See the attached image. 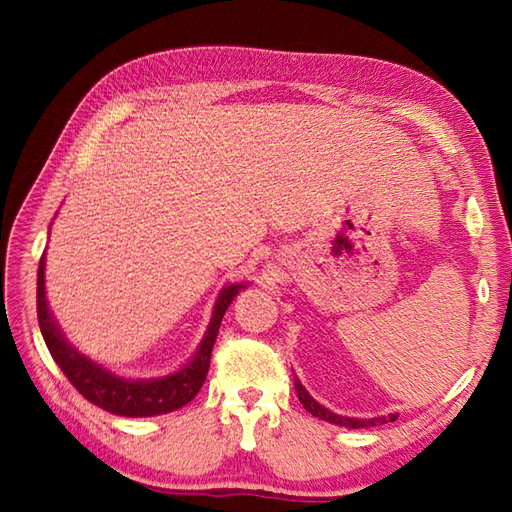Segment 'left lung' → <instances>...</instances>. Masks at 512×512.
Here are the masks:
<instances>
[{"instance_id":"1","label":"left lung","mask_w":512,"mask_h":512,"mask_svg":"<svg viewBox=\"0 0 512 512\" xmlns=\"http://www.w3.org/2000/svg\"><path fill=\"white\" fill-rule=\"evenodd\" d=\"M295 389H297V396L301 400V405L306 407V411H310L314 418H321L325 422H332V424H339V427H347V429H361V427H376V424H385V422H394L396 416L391 413L387 418H374V420H356V418H345V416H336V413L328 411L325 407H321L317 400H314L299 380H295Z\"/></svg>"}]
</instances>
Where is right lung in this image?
I'll return each instance as SVG.
<instances>
[{"label": "right lung", "instance_id": "1", "mask_svg": "<svg viewBox=\"0 0 512 512\" xmlns=\"http://www.w3.org/2000/svg\"><path fill=\"white\" fill-rule=\"evenodd\" d=\"M43 262H46V253L41 255L39 273H37V317L39 328L46 341L48 350L54 358V363L61 367L65 378L76 387V391L90 400L92 405L101 407L116 416L127 418H147V416H160V413L176 411L187 405L198 394L204 385L206 374H209L211 365V352L213 343L220 332V323L226 308L244 286L233 284L222 290L220 299H217L213 308V319L209 323V330L202 339L198 354L193 361L184 365L180 372L156 378V380H127L121 376H114L101 365L92 363L90 358L79 354L74 347L63 339L57 323L50 317L48 303H46V288H43Z\"/></svg>", "mask_w": 512, "mask_h": 512}]
</instances>
